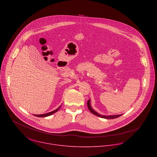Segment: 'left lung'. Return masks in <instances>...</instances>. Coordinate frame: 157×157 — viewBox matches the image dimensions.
<instances>
[{
  "mask_svg": "<svg viewBox=\"0 0 157 157\" xmlns=\"http://www.w3.org/2000/svg\"><path fill=\"white\" fill-rule=\"evenodd\" d=\"M87 107H88L89 110L91 112V113H93V114H94L95 116H97L100 117H101V118L107 119H113L117 118V117H120L121 116H122V114H120V115H116V116H108L101 115V114H99V113H98L97 112H96V111L91 107V104H90V99L87 101Z\"/></svg>",
  "mask_w": 157,
  "mask_h": 157,
  "instance_id": "8db88e82",
  "label": "left lung"
}]
</instances>
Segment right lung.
I'll return each instance as SVG.
<instances>
[{
    "label": "right lung",
    "mask_w": 157,
    "mask_h": 157,
    "mask_svg": "<svg viewBox=\"0 0 157 157\" xmlns=\"http://www.w3.org/2000/svg\"><path fill=\"white\" fill-rule=\"evenodd\" d=\"M60 107H61V105H60L58 108H57L56 110H53V111H52V112H50V113H48L44 114H40V115H35V114H34V116H36V117H44L50 116H51V115L53 114L54 113H56V112L59 109V108H60Z\"/></svg>",
    "instance_id": "obj_1"
}]
</instances>
